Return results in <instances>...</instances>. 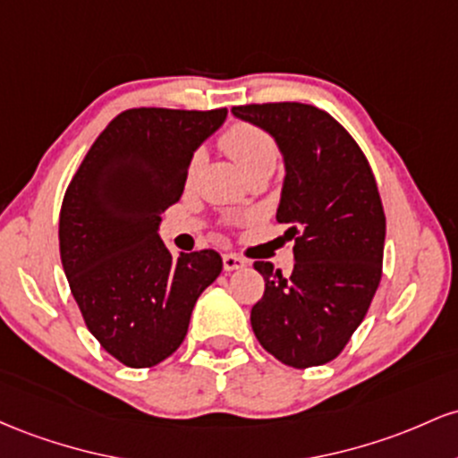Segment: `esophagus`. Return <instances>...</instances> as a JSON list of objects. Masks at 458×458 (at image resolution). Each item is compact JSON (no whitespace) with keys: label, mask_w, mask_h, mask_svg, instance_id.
<instances>
[{"label":"esophagus","mask_w":458,"mask_h":458,"mask_svg":"<svg viewBox=\"0 0 458 458\" xmlns=\"http://www.w3.org/2000/svg\"><path fill=\"white\" fill-rule=\"evenodd\" d=\"M223 266H225V270H227V272L238 270V268H244L246 259H244V257H240V255L227 253V255H223Z\"/></svg>","instance_id":"34e87169"}]
</instances>
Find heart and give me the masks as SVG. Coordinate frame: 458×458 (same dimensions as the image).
Masks as SVG:
<instances>
[{
    "label": "heart",
    "instance_id": "obj_1",
    "mask_svg": "<svg viewBox=\"0 0 458 458\" xmlns=\"http://www.w3.org/2000/svg\"><path fill=\"white\" fill-rule=\"evenodd\" d=\"M220 148L238 164L246 173V177L253 174H270L279 164V145L275 136L266 131L264 127L253 125V123H233L227 131L220 136ZM203 156L201 151L194 153L188 162L186 182L190 183L201 166Z\"/></svg>",
    "mask_w": 458,
    "mask_h": 458
}]
</instances>
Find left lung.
<instances>
[{
    "label": "left lung",
    "instance_id": "left-lung-1",
    "mask_svg": "<svg viewBox=\"0 0 458 458\" xmlns=\"http://www.w3.org/2000/svg\"><path fill=\"white\" fill-rule=\"evenodd\" d=\"M285 157L276 220L294 240L290 276L255 261L266 290L250 310L255 337L290 368L333 361L369 310L383 275L385 212L361 147L328 112L298 101L235 106Z\"/></svg>",
    "mask_w": 458,
    "mask_h": 458
}]
</instances>
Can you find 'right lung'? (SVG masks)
<instances>
[{
  "label": "right lung",
  "mask_w": 458,
  "mask_h": 458,
  "mask_svg": "<svg viewBox=\"0 0 458 458\" xmlns=\"http://www.w3.org/2000/svg\"><path fill=\"white\" fill-rule=\"evenodd\" d=\"M227 107H131L112 118L71 179L60 259L81 318L127 368H153L182 346L194 302L223 270L212 249L173 257L160 216L182 199L188 162Z\"/></svg>",
  "instance_id": "add662e5"
}]
</instances>
